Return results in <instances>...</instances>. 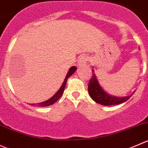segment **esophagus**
Masks as SVG:
<instances>
[{"label": "esophagus", "instance_id": "esophagus-1", "mask_svg": "<svg viewBox=\"0 0 148 148\" xmlns=\"http://www.w3.org/2000/svg\"><path fill=\"white\" fill-rule=\"evenodd\" d=\"M88 60V58L86 55H82L79 58L78 62H77V66L78 67H82L83 65H85L86 64V62Z\"/></svg>", "mask_w": 148, "mask_h": 148}]
</instances>
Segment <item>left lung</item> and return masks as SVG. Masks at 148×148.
Segmentation results:
<instances>
[{
    "mask_svg": "<svg viewBox=\"0 0 148 148\" xmlns=\"http://www.w3.org/2000/svg\"><path fill=\"white\" fill-rule=\"evenodd\" d=\"M92 76L88 84V93L91 99L99 104L103 106H111V105H117L127 101L135 92L134 90L132 94L124 97H118L109 94L104 89L101 87L99 83L94 70L92 69Z\"/></svg>",
    "mask_w": 148,
    "mask_h": 148,
    "instance_id": "8db88e82",
    "label": "left lung"
}]
</instances>
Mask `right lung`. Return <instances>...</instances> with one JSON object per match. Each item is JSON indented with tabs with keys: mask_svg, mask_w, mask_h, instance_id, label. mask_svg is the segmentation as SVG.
<instances>
[{
	"mask_svg": "<svg viewBox=\"0 0 148 148\" xmlns=\"http://www.w3.org/2000/svg\"><path fill=\"white\" fill-rule=\"evenodd\" d=\"M76 69H77V68H76L75 66L71 67V68L69 69V71H68V73H67V75H66V77H65V80H64L63 83H62V86H61V87L60 88L59 90H58V92H57L55 94H54V96H52V97H51L49 99H48V100L45 101H43V102H41V103H36V106H39V107H44V106H50V105L55 103V102H56L57 101H58V99L61 97V96H62V93H63L64 89H65V85H66L67 80H68V77H71V76L75 72ZM31 105H32V106H34L35 104L34 103H32ZM36 105H35V106H36Z\"/></svg>",
	"mask_w": 148,
	"mask_h": 148,
	"instance_id": "right-lung-1",
	"label": "right lung"
}]
</instances>
